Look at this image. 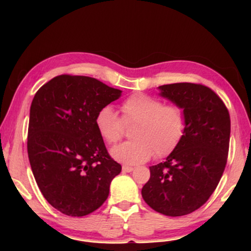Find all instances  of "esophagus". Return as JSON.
I'll return each instance as SVG.
<instances>
[{
  "instance_id": "obj_1",
  "label": "esophagus",
  "mask_w": 251,
  "mask_h": 251,
  "mask_svg": "<svg viewBox=\"0 0 251 251\" xmlns=\"http://www.w3.org/2000/svg\"><path fill=\"white\" fill-rule=\"evenodd\" d=\"M133 168L132 166H128V165H124L123 166V172H132L133 171Z\"/></svg>"
}]
</instances>
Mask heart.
<instances>
[{"label": "heart", "mask_w": 251, "mask_h": 251, "mask_svg": "<svg viewBox=\"0 0 251 251\" xmlns=\"http://www.w3.org/2000/svg\"><path fill=\"white\" fill-rule=\"evenodd\" d=\"M120 118L109 106L98 111L94 124L100 137L107 144L123 138L125 127L131 129V142L112 149L118 162L137 165L148 162L154 153L164 158L175 151L186 131V114L178 105H163L157 98L144 93L129 96L120 105Z\"/></svg>", "instance_id": "1"}]
</instances>
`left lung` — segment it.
Returning a JSON list of instances; mask_svg holds the SVG:
<instances>
[{
	"mask_svg": "<svg viewBox=\"0 0 251 251\" xmlns=\"http://www.w3.org/2000/svg\"><path fill=\"white\" fill-rule=\"evenodd\" d=\"M159 89L184 109L186 131L165 162L150 166L142 196L154 211L177 217L200 209L217 188L229 152L230 116L221 98L201 83H170Z\"/></svg>",
	"mask_w": 251,
	"mask_h": 251,
	"instance_id": "obj_1",
	"label": "left lung"
}]
</instances>
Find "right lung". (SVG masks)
<instances>
[{"instance_id": "1", "label": "right lung", "mask_w": 251, "mask_h": 251, "mask_svg": "<svg viewBox=\"0 0 251 251\" xmlns=\"http://www.w3.org/2000/svg\"><path fill=\"white\" fill-rule=\"evenodd\" d=\"M122 94L94 77L62 74L36 92L30 106L28 158L37 186L53 208L72 217L96 211L122 171L94 119Z\"/></svg>"}]
</instances>
